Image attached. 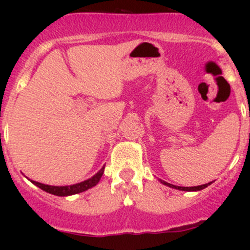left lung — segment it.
Instances as JSON below:
<instances>
[{
  "label": "left lung",
  "instance_id": "obj_1",
  "mask_svg": "<svg viewBox=\"0 0 250 250\" xmlns=\"http://www.w3.org/2000/svg\"><path fill=\"white\" fill-rule=\"evenodd\" d=\"M160 182H161L162 185L168 186V187L177 189V190H182V191H199V190H202V189L207 188L209 185H211V183H213V182H208V183H206V185L195 186V187H180V186H174V185H171V183L166 182V181H163V180H160Z\"/></svg>",
  "mask_w": 250,
  "mask_h": 250
}]
</instances>
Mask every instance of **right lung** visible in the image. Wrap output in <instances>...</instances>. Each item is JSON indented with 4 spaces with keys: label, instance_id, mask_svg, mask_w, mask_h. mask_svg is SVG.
Instances as JSON below:
<instances>
[{
    "label": "right lung",
    "instance_id": "right-lung-1",
    "mask_svg": "<svg viewBox=\"0 0 250 250\" xmlns=\"http://www.w3.org/2000/svg\"><path fill=\"white\" fill-rule=\"evenodd\" d=\"M104 173V167L100 169L97 173L94 175L90 179L82 181V182L76 183V185L71 186H49V185H43V183L36 182V181L30 180V182H33L34 185L37 186L42 190L47 191V193L56 195V196H70V195H75L79 193H82V191L88 190V189L95 187L97 183L101 180L102 175Z\"/></svg>",
    "mask_w": 250,
    "mask_h": 250
}]
</instances>
